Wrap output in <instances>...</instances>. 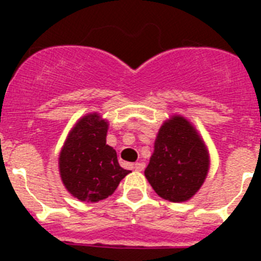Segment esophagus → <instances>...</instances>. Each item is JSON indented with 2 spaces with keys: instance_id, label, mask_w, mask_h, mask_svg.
<instances>
[{
  "instance_id": "34e87169",
  "label": "esophagus",
  "mask_w": 261,
  "mask_h": 261,
  "mask_svg": "<svg viewBox=\"0 0 261 261\" xmlns=\"http://www.w3.org/2000/svg\"><path fill=\"white\" fill-rule=\"evenodd\" d=\"M144 168H145V163L144 162L135 163V170H136V171H144Z\"/></svg>"
}]
</instances>
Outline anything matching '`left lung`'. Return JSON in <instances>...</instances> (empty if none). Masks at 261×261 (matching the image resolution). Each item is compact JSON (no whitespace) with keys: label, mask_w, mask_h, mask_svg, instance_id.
Listing matches in <instances>:
<instances>
[{"label":"left lung","mask_w":261,"mask_h":261,"mask_svg":"<svg viewBox=\"0 0 261 261\" xmlns=\"http://www.w3.org/2000/svg\"><path fill=\"white\" fill-rule=\"evenodd\" d=\"M209 165L208 147L192 123L172 115L159 128L145 176L159 197L184 202L201 188Z\"/></svg>","instance_id":"left-lung-1"}]
</instances>
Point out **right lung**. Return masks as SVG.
I'll use <instances>...</instances> for the list:
<instances>
[{
  "label": "right lung",
  "mask_w": 261,
  "mask_h": 261,
  "mask_svg": "<svg viewBox=\"0 0 261 261\" xmlns=\"http://www.w3.org/2000/svg\"><path fill=\"white\" fill-rule=\"evenodd\" d=\"M108 121L96 112L81 117L62 145L59 170L62 184L80 201L107 199L129 174L120 167L114 147L106 144Z\"/></svg>",
  "instance_id": "1"
}]
</instances>
